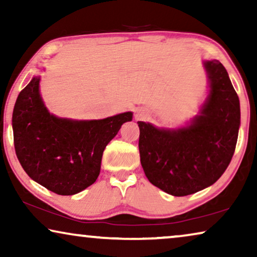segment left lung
<instances>
[{"label": "left lung", "instance_id": "obj_1", "mask_svg": "<svg viewBox=\"0 0 257 257\" xmlns=\"http://www.w3.org/2000/svg\"><path fill=\"white\" fill-rule=\"evenodd\" d=\"M210 93L201 114L178 131L138 121L140 163L156 187L174 196L193 194L217 181L236 147L240 101L219 61L205 63Z\"/></svg>", "mask_w": 257, "mask_h": 257}]
</instances>
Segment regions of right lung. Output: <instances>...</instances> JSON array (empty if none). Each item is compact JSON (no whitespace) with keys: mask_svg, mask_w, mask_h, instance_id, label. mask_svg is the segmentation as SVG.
<instances>
[{"mask_svg":"<svg viewBox=\"0 0 257 257\" xmlns=\"http://www.w3.org/2000/svg\"><path fill=\"white\" fill-rule=\"evenodd\" d=\"M40 78L21 91L13 112L16 156L29 177L59 195H73L97 180L105 147L121 125L125 112L101 120L57 118L45 108L38 92Z\"/></svg>","mask_w":257,"mask_h":257,"instance_id":"add662e5","label":"right lung"}]
</instances>
